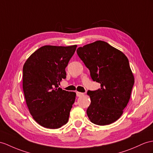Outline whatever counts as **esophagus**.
<instances>
[{"label": "esophagus", "instance_id": "esophagus-1", "mask_svg": "<svg viewBox=\"0 0 153 153\" xmlns=\"http://www.w3.org/2000/svg\"><path fill=\"white\" fill-rule=\"evenodd\" d=\"M84 94V93H81V92H79V91L76 92V96L77 97H81V96H82Z\"/></svg>", "mask_w": 153, "mask_h": 153}]
</instances>
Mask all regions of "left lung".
Masks as SVG:
<instances>
[{"label": "left lung", "mask_w": 153, "mask_h": 153, "mask_svg": "<svg viewBox=\"0 0 153 153\" xmlns=\"http://www.w3.org/2000/svg\"><path fill=\"white\" fill-rule=\"evenodd\" d=\"M76 52L93 80L100 84L97 90L88 91L91 99L86 111L89 120L98 125L112 123L123 113L134 83L128 59L103 41L85 45Z\"/></svg>", "instance_id": "obj_1"}]
</instances>
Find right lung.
Returning <instances> with one entry per match:
<instances>
[{
    "label": "right lung",
    "instance_id": "add662e5",
    "mask_svg": "<svg viewBox=\"0 0 153 153\" xmlns=\"http://www.w3.org/2000/svg\"><path fill=\"white\" fill-rule=\"evenodd\" d=\"M77 45H45L32 53L23 65V88L30 113L39 125L56 129L65 125L76 93L59 88L65 68Z\"/></svg>",
    "mask_w": 153,
    "mask_h": 153
}]
</instances>
